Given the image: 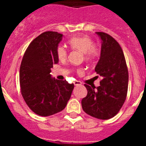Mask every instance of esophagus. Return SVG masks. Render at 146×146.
<instances>
[{
	"instance_id": "obj_1",
	"label": "esophagus",
	"mask_w": 146,
	"mask_h": 146,
	"mask_svg": "<svg viewBox=\"0 0 146 146\" xmlns=\"http://www.w3.org/2000/svg\"><path fill=\"white\" fill-rule=\"evenodd\" d=\"M74 84L75 86H81V84H82V82H80V81H78V80H76L74 82Z\"/></svg>"
}]
</instances>
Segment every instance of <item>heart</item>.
<instances>
[{"mask_svg": "<svg viewBox=\"0 0 146 146\" xmlns=\"http://www.w3.org/2000/svg\"><path fill=\"white\" fill-rule=\"evenodd\" d=\"M94 42L91 38L89 36H74L68 40V44L72 50H78L83 53V57L85 60L88 62H91L96 58L100 54V50L99 47L94 44ZM58 58L60 60H65L67 58L68 52L64 46L59 45L56 50ZM80 73L82 72L79 69Z\"/></svg>", "mask_w": 146, "mask_h": 146, "instance_id": "heart-1", "label": "heart"}]
</instances>
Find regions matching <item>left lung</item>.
Here are the masks:
<instances>
[{
	"label": "left lung",
	"mask_w": 146,
	"mask_h": 146,
	"mask_svg": "<svg viewBox=\"0 0 146 146\" xmlns=\"http://www.w3.org/2000/svg\"><path fill=\"white\" fill-rule=\"evenodd\" d=\"M102 39L101 55L95 72L100 86L95 89L85 84L87 96L82 110L91 116L107 120L114 117L123 106L128 90L129 73L124 55L116 40L106 33L96 32Z\"/></svg>",
	"instance_id": "8db88e82"
}]
</instances>
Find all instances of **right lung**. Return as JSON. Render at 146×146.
I'll return each mask as SVG.
<instances>
[{
	"label": "right lung",
	"instance_id": "1",
	"mask_svg": "<svg viewBox=\"0 0 146 146\" xmlns=\"http://www.w3.org/2000/svg\"><path fill=\"white\" fill-rule=\"evenodd\" d=\"M63 35L46 31L31 42L20 69L22 96L28 108L41 116L62 111L66 106L74 84L51 77L53 64L58 63L56 50Z\"/></svg>",
	"mask_w": 146,
	"mask_h": 146
}]
</instances>
